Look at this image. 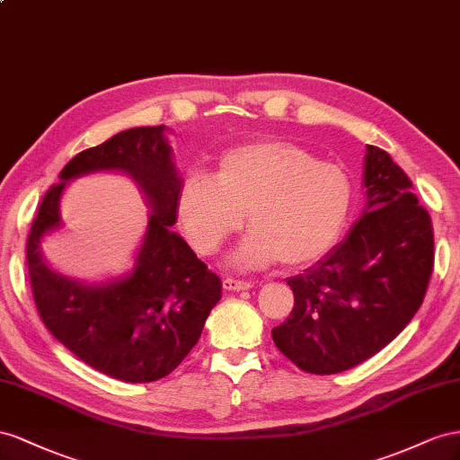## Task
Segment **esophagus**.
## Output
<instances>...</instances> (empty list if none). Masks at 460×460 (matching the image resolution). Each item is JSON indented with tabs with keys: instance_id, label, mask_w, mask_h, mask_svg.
<instances>
[{
	"instance_id": "obj_1",
	"label": "esophagus",
	"mask_w": 460,
	"mask_h": 460,
	"mask_svg": "<svg viewBox=\"0 0 460 460\" xmlns=\"http://www.w3.org/2000/svg\"><path fill=\"white\" fill-rule=\"evenodd\" d=\"M223 288H226V291H248V288H252V283L234 279V278H226L223 279Z\"/></svg>"
}]
</instances>
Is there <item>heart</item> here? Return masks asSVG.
<instances>
[{"label":"heart","mask_w":460,"mask_h":460,"mask_svg":"<svg viewBox=\"0 0 460 460\" xmlns=\"http://www.w3.org/2000/svg\"><path fill=\"white\" fill-rule=\"evenodd\" d=\"M350 206L345 169L285 140L234 148L221 160L216 179L194 173L179 192L182 227L202 254H214L241 229L246 214L252 231L231 256L241 270L279 258L288 266L318 260L339 239Z\"/></svg>","instance_id":"1"}]
</instances>
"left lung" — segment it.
Segmentation results:
<instances>
[{"label": "left lung", "instance_id": "left-lung-1", "mask_svg": "<svg viewBox=\"0 0 460 460\" xmlns=\"http://www.w3.org/2000/svg\"><path fill=\"white\" fill-rule=\"evenodd\" d=\"M366 208L347 237L287 285L291 316L273 343L300 370L339 374L395 339L426 296L434 227L412 182L391 155L366 146Z\"/></svg>", "mask_w": 460, "mask_h": 460}]
</instances>
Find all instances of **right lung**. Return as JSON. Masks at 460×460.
<instances>
[{
	"label": "right lung",
	"instance_id": "1",
	"mask_svg": "<svg viewBox=\"0 0 460 460\" xmlns=\"http://www.w3.org/2000/svg\"><path fill=\"white\" fill-rule=\"evenodd\" d=\"M164 133V125L128 128L76 154L46 192L26 239L32 296L44 325L76 358L128 384L172 374L199 343L221 298V279L172 231L182 181ZM113 168L137 181L153 212L134 271L86 286L49 270L40 241L60 225L58 200L71 178Z\"/></svg>",
	"mask_w": 460,
	"mask_h": 460
}]
</instances>
